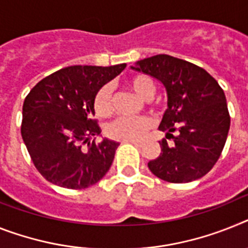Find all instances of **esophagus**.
<instances>
[{"instance_id": "34e87169", "label": "esophagus", "mask_w": 248, "mask_h": 248, "mask_svg": "<svg viewBox=\"0 0 248 248\" xmlns=\"http://www.w3.org/2000/svg\"><path fill=\"white\" fill-rule=\"evenodd\" d=\"M128 142H131V143H132V145H135V146H142V145H143L142 141H137V140L128 141Z\"/></svg>"}]
</instances>
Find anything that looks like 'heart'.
<instances>
[{
  "label": "heart",
  "instance_id": "obj_1",
  "mask_svg": "<svg viewBox=\"0 0 248 248\" xmlns=\"http://www.w3.org/2000/svg\"><path fill=\"white\" fill-rule=\"evenodd\" d=\"M128 89L136 93L140 98L150 99L155 93V84L153 79L145 74H135L126 79ZM93 109L98 117H109L113 113V99L111 88L107 84L102 85L95 92L93 98ZM151 127V122L146 117L128 118L121 117L113 121L106 128V134L109 139L118 141L140 140Z\"/></svg>",
  "mask_w": 248,
  "mask_h": 248
}]
</instances>
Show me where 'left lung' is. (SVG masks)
Wrapping results in <instances>:
<instances>
[{
    "mask_svg": "<svg viewBox=\"0 0 248 248\" xmlns=\"http://www.w3.org/2000/svg\"><path fill=\"white\" fill-rule=\"evenodd\" d=\"M131 68L160 80L168 93V109L159 128L172 142L160 141L161 153L147 164L149 169L176 184L204 176L219 159L230 130L223 89L203 68L166 54Z\"/></svg>",
    "mask_w": 248,
    "mask_h": 248,
    "instance_id": "left-lung-1",
    "label": "left lung"
}]
</instances>
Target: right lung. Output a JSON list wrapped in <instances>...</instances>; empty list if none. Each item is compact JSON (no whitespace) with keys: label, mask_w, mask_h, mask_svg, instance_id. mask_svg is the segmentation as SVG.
<instances>
[{"label":"right lung","mask_w":248,"mask_h":248,"mask_svg":"<svg viewBox=\"0 0 248 248\" xmlns=\"http://www.w3.org/2000/svg\"><path fill=\"white\" fill-rule=\"evenodd\" d=\"M126 68L74 65L41 79L22 106L21 136L37 171L66 189H84L107 174L118 142L99 143L93 98L102 85Z\"/></svg>","instance_id":"obj_1"}]
</instances>
